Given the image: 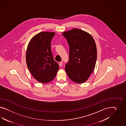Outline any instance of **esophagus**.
<instances>
[{
  "label": "esophagus",
  "instance_id": "esophagus-1",
  "mask_svg": "<svg viewBox=\"0 0 126 126\" xmlns=\"http://www.w3.org/2000/svg\"><path fill=\"white\" fill-rule=\"evenodd\" d=\"M62 64H63V63H62V61L60 62V63H59V65H60V66H62Z\"/></svg>",
  "mask_w": 126,
  "mask_h": 126
}]
</instances>
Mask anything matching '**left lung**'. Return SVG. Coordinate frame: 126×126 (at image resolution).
Masks as SVG:
<instances>
[{"instance_id": "obj_1", "label": "left lung", "mask_w": 126, "mask_h": 126, "mask_svg": "<svg viewBox=\"0 0 126 126\" xmlns=\"http://www.w3.org/2000/svg\"><path fill=\"white\" fill-rule=\"evenodd\" d=\"M62 35L69 46V59L65 65V72L73 82L83 83L95 67L97 50L95 41L90 34L79 29L65 31Z\"/></svg>"}]
</instances>
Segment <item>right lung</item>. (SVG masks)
<instances>
[{"label": "right lung", "mask_w": 126, "mask_h": 126, "mask_svg": "<svg viewBox=\"0 0 126 126\" xmlns=\"http://www.w3.org/2000/svg\"><path fill=\"white\" fill-rule=\"evenodd\" d=\"M55 33L42 32L31 39L27 47V66L36 80L46 83L53 80L59 65L53 59L51 42Z\"/></svg>", "instance_id": "obj_1"}]
</instances>
